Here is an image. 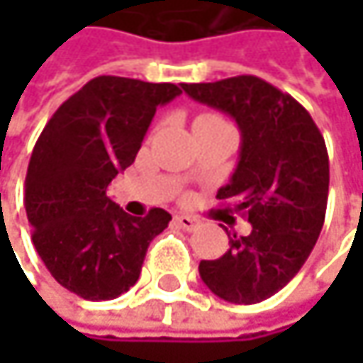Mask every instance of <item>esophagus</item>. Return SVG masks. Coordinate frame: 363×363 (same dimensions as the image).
<instances>
[{"instance_id": "obj_1", "label": "esophagus", "mask_w": 363, "mask_h": 363, "mask_svg": "<svg viewBox=\"0 0 363 363\" xmlns=\"http://www.w3.org/2000/svg\"><path fill=\"white\" fill-rule=\"evenodd\" d=\"M174 223L184 229V231H195L197 227H199V220L195 218V216H189V214H177L174 216Z\"/></svg>"}]
</instances>
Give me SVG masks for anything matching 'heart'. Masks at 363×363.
I'll use <instances>...</instances> for the list:
<instances>
[{
    "instance_id": "obj_1",
    "label": "heart",
    "mask_w": 363,
    "mask_h": 363,
    "mask_svg": "<svg viewBox=\"0 0 363 363\" xmlns=\"http://www.w3.org/2000/svg\"><path fill=\"white\" fill-rule=\"evenodd\" d=\"M208 121H223L216 113H199L197 117H195V121H193V128L195 125H199V123H208Z\"/></svg>"
}]
</instances>
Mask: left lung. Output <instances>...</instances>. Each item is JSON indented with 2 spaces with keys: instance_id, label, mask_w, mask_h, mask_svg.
<instances>
[{
  "instance_id": "8db88e82",
  "label": "left lung",
  "mask_w": 363,
  "mask_h": 363,
  "mask_svg": "<svg viewBox=\"0 0 363 363\" xmlns=\"http://www.w3.org/2000/svg\"><path fill=\"white\" fill-rule=\"evenodd\" d=\"M182 90L238 121L240 162L216 199L252 225L248 235L225 229L229 250L201 260L199 275L227 303H260L301 271L324 227L330 184L324 136L301 103L254 75L182 84Z\"/></svg>"
}]
</instances>
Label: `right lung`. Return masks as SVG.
Returning a JSON list of instances; mask_svg holds the SVG:
<instances>
[{"instance_id":"right-lung-1","label":"right lung","mask_w":363,"mask_h":363,"mask_svg":"<svg viewBox=\"0 0 363 363\" xmlns=\"http://www.w3.org/2000/svg\"><path fill=\"white\" fill-rule=\"evenodd\" d=\"M182 90L101 75L69 96L31 153L25 208L33 246L52 277L86 301H111L136 284L151 240L172 216L125 214L111 181L132 166L160 105Z\"/></svg>"}]
</instances>
